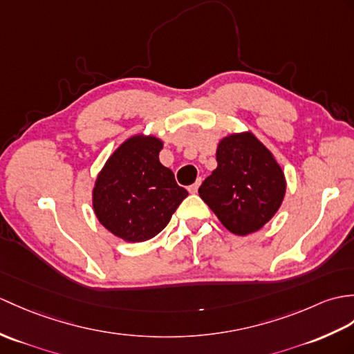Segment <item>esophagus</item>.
<instances>
[{"instance_id": "obj_1", "label": "esophagus", "mask_w": 354, "mask_h": 354, "mask_svg": "<svg viewBox=\"0 0 354 354\" xmlns=\"http://www.w3.org/2000/svg\"><path fill=\"white\" fill-rule=\"evenodd\" d=\"M199 185H201V179H197V180H196V183H194L193 185H190V187H188V192H190L192 194L197 193V190H199Z\"/></svg>"}]
</instances>
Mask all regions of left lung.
I'll use <instances>...</instances> for the list:
<instances>
[{"instance_id": "left-lung-1", "label": "left lung", "mask_w": 354, "mask_h": 354, "mask_svg": "<svg viewBox=\"0 0 354 354\" xmlns=\"http://www.w3.org/2000/svg\"><path fill=\"white\" fill-rule=\"evenodd\" d=\"M285 176L273 155L249 134L225 137L217 147V169L199 196L235 235L257 232L276 214L285 196Z\"/></svg>"}]
</instances>
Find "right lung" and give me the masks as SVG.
I'll return each mask as SVG.
<instances>
[{
    "label": "right lung",
    "instance_id": "obj_1",
    "mask_svg": "<svg viewBox=\"0 0 354 354\" xmlns=\"http://www.w3.org/2000/svg\"><path fill=\"white\" fill-rule=\"evenodd\" d=\"M161 147L155 137L129 138L96 179L95 214L122 240L140 243L160 234L188 196L176 184L174 171L160 162Z\"/></svg>",
    "mask_w": 354,
    "mask_h": 354
}]
</instances>
